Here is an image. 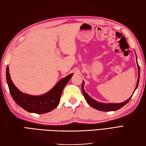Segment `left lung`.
Masks as SVG:
<instances>
[{
  "instance_id": "obj_1",
  "label": "left lung",
  "mask_w": 146,
  "mask_h": 146,
  "mask_svg": "<svg viewBox=\"0 0 146 146\" xmlns=\"http://www.w3.org/2000/svg\"><path fill=\"white\" fill-rule=\"evenodd\" d=\"M136 60H137V56H136ZM137 67H138V70H139V78L138 79H137V85H136V87H135V89L133 93L135 92V91L137 89V86H138L139 85V78H140V67H139V65L138 64V62H137ZM84 82L83 81L82 82V86H81V89H82V93H83V95L84 97V98L86 99V100L87 101V102L90 105L92 106V107H93L94 109H96L97 110H99V111H106V112H109V111H117V110L119 109L124 106L125 105H126V104H127L130 100L131 99V97H132V95L131 96V97L129 98L127 100H126L125 102H123L121 103H119V104H105V103H101V102H99L98 101H96L94 99L92 98V97H90V96L88 95V93H86L85 92V91L84 90Z\"/></svg>"
}]
</instances>
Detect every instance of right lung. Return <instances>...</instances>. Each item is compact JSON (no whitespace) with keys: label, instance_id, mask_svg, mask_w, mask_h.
<instances>
[{"label":"right lung","instance_id":"obj_1","mask_svg":"<svg viewBox=\"0 0 146 146\" xmlns=\"http://www.w3.org/2000/svg\"><path fill=\"white\" fill-rule=\"evenodd\" d=\"M73 76L70 74L60 80L49 92L40 96H33L20 92L11 79L8 65L6 68V80L13 100L21 108L29 112L44 114L53 111L58 106L62 93L65 85Z\"/></svg>","mask_w":146,"mask_h":146}]
</instances>
